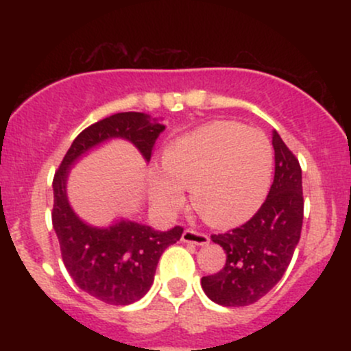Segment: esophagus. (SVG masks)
<instances>
[{
	"label": "esophagus",
	"mask_w": 351,
	"mask_h": 351,
	"mask_svg": "<svg viewBox=\"0 0 351 351\" xmlns=\"http://www.w3.org/2000/svg\"><path fill=\"white\" fill-rule=\"evenodd\" d=\"M181 241L183 243H189V244H196V245H204L209 243V237L204 232L195 231V229H184V232L181 234Z\"/></svg>",
	"instance_id": "esophagus-1"
}]
</instances>
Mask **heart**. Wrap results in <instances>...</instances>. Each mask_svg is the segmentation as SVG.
<instances>
[{
  "label": "heart",
  "instance_id": "heart-1",
  "mask_svg": "<svg viewBox=\"0 0 351 351\" xmlns=\"http://www.w3.org/2000/svg\"><path fill=\"white\" fill-rule=\"evenodd\" d=\"M163 170L153 180V198L167 213L184 203L191 188L193 206L215 226L251 217L271 188L274 150L257 128L217 120L178 136L165 148Z\"/></svg>",
  "mask_w": 351,
  "mask_h": 351
}]
</instances>
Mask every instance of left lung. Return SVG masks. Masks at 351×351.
Wrapping results in <instances>:
<instances>
[{"label":"left lung","instance_id":"1","mask_svg":"<svg viewBox=\"0 0 351 351\" xmlns=\"http://www.w3.org/2000/svg\"><path fill=\"white\" fill-rule=\"evenodd\" d=\"M276 173L267 198L243 226L211 234L226 252L219 272L201 279L206 295L224 307H245L267 293L291 264L304 221L299 160L272 132Z\"/></svg>","mask_w":351,"mask_h":351}]
</instances>
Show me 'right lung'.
<instances>
[{"label":"right lung","mask_w":351,"mask_h":351,"mask_svg":"<svg viewBox=\"0 0 351 351\" xmlns=\"http://www.w3.org/2000/svg\"><path fill=\"white\" fill-rule=\"evenodd\" d=\"M163 130L165 125L152 123L148 115L140 112L114 114L80 132L54 173L52 226L62 263L79 289L106 304L128 305L142 299L152 287L160 256L180 241L183 228L160 232L130 221H120L107 229L87 226L67 201V171L82 153L112 136L130 140L145 160H150L155 140Z\"/></svg>","instance_id":"obj_1"}]
</instances>
